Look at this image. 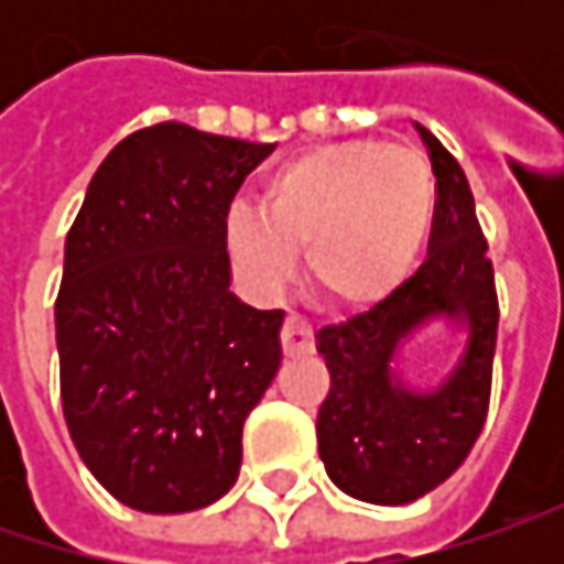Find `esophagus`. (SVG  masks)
<instances>
[{
	"instance_id": "1",
	"label": "esophagus",
	"mask_w": 564,
	"mask_h": 564,
	"mask_svg": "<svg viewBox=\"0 0 564 564\" xmlns=\"http://www.w3.org/2000/svg\"><path fill=\"white\" fill-rule=\"evenodd\" d=\"M311 348H314V329H311V323L304 316L292 314L285 319V326H282V351L289 358H294V355H311Z\"/></svg>"
}]
</instances>
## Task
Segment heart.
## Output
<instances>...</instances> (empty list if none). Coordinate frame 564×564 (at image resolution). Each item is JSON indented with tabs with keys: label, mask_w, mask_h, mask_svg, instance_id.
I'll list each match as a JSON object with an SVG mask.
<instances>
[{
	"label": "heart",
	"mask_w": 564,
	"mask_h": 564,
	"mask_svg": "<svg viewBox=\"0 0 564 564\" xmlns=\"http://www.w3.org/2000/svg\"><path fill=\"white\" fill-rule=\"evenodd\" d=\"M436 216L426 156L379 138L323 143L272 169L260 206L235 204L226 245L260 292H279L304 250L326 304L364 311L408 282Z\"/></svg>",
	"instance_id": "heart-1"
}]
</instances>
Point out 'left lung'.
<instances>
[{"mask_svg":"<svg viewBox=\"0 0 564 564\" xmlns=\"http://www.w3.org/2000/svg\"><path fill=\"white\" fill-rule=\"evenodd\" d=\"M414 128L440 194L430 257L377 307L316 333L333 377L316 414L319 458L341 492L373 506H408L462 467L487 421L499 326L465 172L423 124ZM433 322L462 332L463 351L440 383L417 387L400 377V348Z\"/></svg>","mask_w":564,"mask_h":564,"instance_id":"1","label":"left lung"}]
</instances>
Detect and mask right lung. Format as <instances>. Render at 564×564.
Returning a JSON list of instances; mask_svg holds the SVG:
<instances>
[{
    "instance_id": "1",
    "label": "right lung",
    "mask_w": 564,
    "mask_h": 564,
    "mask_svg": "<svg viewBox=\"0 0 564 564\" xmlns=\"http://www.w3.org/2000/svg\"><path fill=\"white\" fill-rule=\"evenodd\" d=\"M272 143L163 121L109 150L65 238L55 297L62 411L121 506L206 509L282 360V311L231 292L226 216Z\"/></svg>"
}]
</instances>
